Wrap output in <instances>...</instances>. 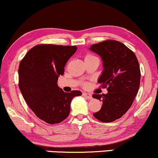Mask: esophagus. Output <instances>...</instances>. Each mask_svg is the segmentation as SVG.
Returning a JSON list of instances; mask_svg holds the SVG:
<instances>
[{
	"instance_id": "1",
	"label": "esophagus",
	"mask_w": 158,
	"mask_h": 158,
	"mask_svg": "<svg viewBox=\"0 0 158 158\" xmlns=\"http://www.w3.org/2000/svg\"><path fill=\"white\" fill-rule=\"evenodd\" d=\"M82 96L85 98H87V99H90L92 98V95L90 94H88V93H83L82 94Z\"/></svg>"
}]
</instances>
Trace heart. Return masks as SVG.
<instances>
[{"instance_id": "1", "label": "heart", "mask_w": 158, "mask_h": 158, "mask_svg": "<svg viewBox=\"0 0 158 158\" xmlns=\"http://www.w3.org/2000/svg\"><path fill=\"white\" fill-rule=\"evenodd\" d=\"M89 57H93V56H91V55H87L86 56H85V58H89Z\"/></svg>"}]
</instances>
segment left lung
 Wrapping results in <instances>:
<instances>
[{"instance_id": "1", "label": "left lung", "mask_w": 158, "mask_h": 158, "mask_svg": "<svg viewBox=\"0 0 158 158\" xmlns=\"http://www.w3.org/2000/svg\"><path fill=\"white\" fill-rule=\"evenodd\" d=\"M89 50L102 59L103 71L98 83L108 90L106 94L92 96L102 102L101 109L94 116L101 122H113L126 113L138 92L140 82L138 61L133 51L115 40L93 44Z\"/></svg>"}]
</instances>
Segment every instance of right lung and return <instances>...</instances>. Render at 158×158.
<instances>
[{
	"instance_id": "right-lung-1",
	"label": "right lung",
	"mask_w": 158,
	"mask_h": 158,
	"mask_svg": "<svg viewBox=\"0 0 158 158\" xmlns=\"http://www.w3.org/2000/svg\"><path fill=\"white\" fill-rule=\"evenodd\" d=\"M77 50V46L36 45L20 62L19 88L23 99L34 114L49 124L66 119L73 98L81 94L79 90L66 93L57 84L65 64Z\"/></svg>"
}]
</instances>
